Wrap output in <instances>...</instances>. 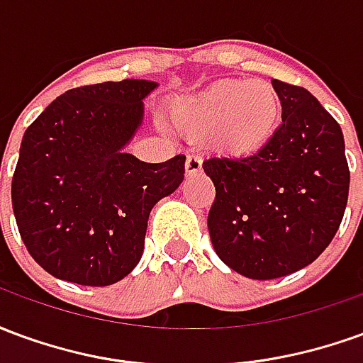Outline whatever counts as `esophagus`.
<instances>
[{"label": "esophagus", "instance_id": "esophagus-1", "mask_svg": "<svg viewBox=\"0 0 363 363\" xmlns=\"http://www.w3.org/2000/svg\"><path fill=\"white\" fill-rule=\"evenodd\" d=\"M184 171H186V177L202 173V159L198 157V155H189L186 163H184Z\"/></svg>", "mask_w": 363, "mask_h": 363}]
</instances>
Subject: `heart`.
<instances>
[{
    "mask_svg": "<svg viewBox=\"0 0 363 363\" xmlns=\"http://www.w3.org/2000/svg\"><path fill=\"white\" fill-rule=\"evenodd\" d=\"M171 126L190 140H206L220 157H257L278 134L281 96L272 83L221 79L169 106Z\"/></svg>",
    "mask_w": 363,
    "mask_h": 363,
    "instance_id": "obj_1",
    "label": "heart"
}]
</instances>
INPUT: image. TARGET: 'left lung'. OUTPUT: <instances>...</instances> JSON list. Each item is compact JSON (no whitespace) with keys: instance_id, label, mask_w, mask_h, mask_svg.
<instances>
[{"instance_id":"obj_1","label":"left lung","mask_w":363,"mask_h":363,"mask_svg":"<svg viewBox=\"0 0 363 363\" xmlns=\"http://www.w3.org/2000/svg\"><path fill=\"white\" fill-rule=\"evenodd\" d=\"M281 126L257 157L208 159L216 186L208 229L218 257L251 280L301 270L325 251L342 221L350 171L344 135L303 87L272 79Z\"/></svg>"}]
</instances>
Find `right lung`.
I'll return each instance as SVG.
<instances>
[{"mask_svg":"<svg viewBox=\"0 0 363 363\" xmlns=\"http://www.w3.org/2000/svg\"><path fill=\"white\" fill-rule=\"evenodd\" d=\"M155 82L124 79L66 91L23 135L13 213L48 274L111 286L140 262L153 206L184 179V155L145 163L124 153Z\"/></svg>","mask_w":363,"mask_h":363,"instance_id":"right-lung-1","label":"right lung"}]
</instances>
